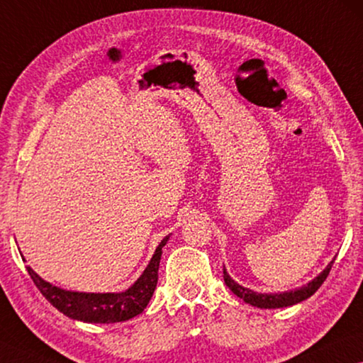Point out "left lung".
Wrapping results in <instances>:
<instances>
[{"instance_id":"left-lung-1","label":"left lung","mask_w":363,"mask_h":363,"mask_svg":"<svg viewBox=\"0 0 363 363\" xmlns=\"http://www.w3.org/2000/svg\"><path fill=\"white\" fill-rule=\"evenodd\" d=\"M334 259H336V256H334V258L331 259V263L328 264L315 279H311L308 284H305V286H302V287L294 289V291H287V292H277V294L255 292V291H252V289L240 286L238 282L233 281V279L228 276L225 267H224V281L227 284V287L230 289V291L235 294L237 297L242 298L245 303L258 306V308H284V306H292L295 303H300L308 297H311V295H313L318 289L321 287V284L326 281V277H328V274H330V271L333 267Z\"/></svg>"}]
</instances>
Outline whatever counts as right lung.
<instances>
[{
    "label": "right lung",
    "instance_id": "obj_1",
    "mask_svg": "<svg viewBox=\"0 0 363 363\" xmlns=\"http://www.w3.org/2000/svg\"><path fill=\"white\" fill-rule=\"evenodd\" d=\"M170 235H167L150 258L146 269L138 277V281L130 289L123 292H74L66 291L47 282L37 274L32 267H27V272L32 277L38 291L42 292L50 303L61 313L71 320L84 323H118L135 318L143 313L150 297L157 286L159 263L162 256V248L169 242ZM22 256V255H21ZM24 259V258H22ZM26 261V259H24Z\"/></svg>",
    "mask_w": 363,
    "mask_h": 363
}]
</instances>
